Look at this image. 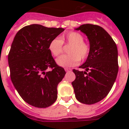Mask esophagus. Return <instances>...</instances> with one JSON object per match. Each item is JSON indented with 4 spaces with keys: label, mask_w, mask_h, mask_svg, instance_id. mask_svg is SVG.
<instances>
[{
    "label": "esophagus",
    "mask_w": 129,
    "mask_h": 129,
    "mask_svg": "<svg viewBox=\"0 0 129 129\" xmlns=\"http://www.w3.org/2000/svg\"><path fill=\"white\" fill-rule=\"evenodd\" d=\"M64 70H65V71L67 72H71L72 71V69L71 68H64Z\"/></svg>",
    "instance_id": "esophagus-1"
}]
</instances>
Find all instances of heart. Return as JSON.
I'll return each instance as SVG.
<instances>
[{
  "mask_svg": "<svg viewBox=\"0 0 129 129\" xmlns=\"http://www.w3.org/2000/svg\"><path fill=\"white\" fill-rule=\"evenodd\" d=\"M84 41V38L81 34L71 31L62 35L60 39H52L48 45V50L51 54L57 57L62 52V44H70L68 50V55H62L56 59V62L60 67L67 68L78 64L81 60H85L89 54V46Z\"/></svg>",
  "mask_w": 129,
  "mask_h": 129,
  "instance_id": "heart-1",
  "label": "heart"
}]
</instances>
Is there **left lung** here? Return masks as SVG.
Here are the masks:
<instances>
[{
  "instance_id": "left-lung-1",
  "label": "left lung",
  "mask_w": 129,
  "mask_h": 129,
  "mask_svg": "<svg viewBox=\"0 0 129 129\" xmlns=\"http://www.w3.org/2000/svg\"><path fill=\"white\" fill-rule=\"evenodd\" d=\"M76 29L87 36L90 52L86 61L79 67L85 71L73 70L76 79L72 85L79 102L94 104L108 95L116 81L118 72L117 46L100 26L86 24Z\"/></svg>"
}]
</instances>
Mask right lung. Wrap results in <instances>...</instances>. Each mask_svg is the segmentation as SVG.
<instances>
[{
  "label": "right lung",
  "mask_w": 129,
  "mask_h": 129,
  "mask_svg": "<svg viewBox=\"0 0 129 129\" xmlns=\"http://www.w3.org/2000/svg\"><path fill=\"white\" fill-rule=\"evenodd\" d=\"M64 30L31 24L15 36L8 54L10 77L19 95L30 105L46 108L57 98V85L66 72L54 61L48 45Z\"/></svg>",
  "instance_id": "add662e5"
}]
</instances>
